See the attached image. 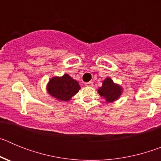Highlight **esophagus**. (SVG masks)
Returning <instances> with one entry per match:
<instances>
[{
    "label": "esophagus",
    "instance_id": "1",
    "mask_svg": "<svg viewBox=\"0 0 161 161\" xmlns=\"http://www.w3.org/2000/svg\"><path fill=\"white\" fill-rule=\"evenodd\" d=\"M85 85H86V86H89V87H92L93 85V82L89 81V82H87V83L85 84Z\"/></svg>",
    "mask_w": 161,
    "mask_h": 161
}]
</instances>
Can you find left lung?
Here are the masks:
<instances>
[{"label": "left lung", "instance_id": "1", "mask_svg": "<svg viewBox=\"0 0 161 161\" xmlns=\"http://www.w3.org/2000/svg\"><path fill=\"white\" fill-rule=\"evenodd\" d=\"M98 93L103 97L107 102H113L118 100L123 93V88L114 81L109 77L104 80L102 86L98 89Z\"/></svg>", "mask_w": 161, "mask_h": 161}]
</instances>
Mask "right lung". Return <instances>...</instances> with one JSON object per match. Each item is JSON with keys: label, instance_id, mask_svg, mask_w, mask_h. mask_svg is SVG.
<instances>
[{"label": "right lung", "instance_id": "obj_1", "mask_svg": "<svg viewBox=\"0 0 161 161\" xmlns=\"http://www.w3.org/2000/svg\"><path fill=\"white\" fill-rule=\"evenodd\" d=\"M80 89V86L78 81L68 74H64L63 76H54L47 86L48 93L59 101H69Z\"/></svg>", "mask_w": 161, "mask_h": 161}]
</instances>
